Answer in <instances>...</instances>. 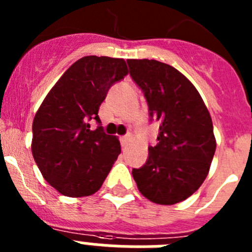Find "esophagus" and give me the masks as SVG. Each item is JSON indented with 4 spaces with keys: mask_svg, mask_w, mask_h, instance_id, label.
I'll return each instance as SVG.
<instances>
[{
    "mask_svg": "<svg viewBox=\"0 0 252 252\" xmlns=\"http://www.w3.org/2000/svg\"><path fill=\"white\" fill-rule=\"evenodd\" d=\"M128 141H130V136H128V135H126V136H121V137H120V142H121L122 148H125V146H127Z\"/></svg>",
    "mask_w": 252,
    "mask_h": 252,
    "instance_id": "34e87169",
    "label": "esophagus"
}]
</instances>
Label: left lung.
Listing matches in <instances>:
<instances>
[{
    "mask_svg": "<svg viewBox=\"0 0 252 252\" xmlns=\"http://www.w3.org/2000/svg\"><path fill=\"white\" fill-rule=\"evenodd\" d=\"M132 81L141 88L150 121L159 124L158 144L132 169L140 193L158 204H175L193 194L208 175L216 151L211 115L187 77L158 60L128 59Z\"/></svg>",
    "mask_w": 252,
    "mask_h": 252,
    "instance_id": "1",
    "label": "left lung"
}]
</instances>
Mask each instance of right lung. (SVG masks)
<instances>
[{
    "mask_svg": "<svg viewBox=\"0 0 252 252\" xmlns=\"http://www.w3.org/2000/svg\"><path fill=\"white\" fill-rule=\"evenodd\" d=\"M128 73L124 59L83 57L50 90L32 122L31 150L44 179L68 197L101 188L121 153L119 139L104 133L98 110L111 87ZM95 119L99 126L90 128Z\"/></svg>",
    "mask_w": 252,
    "mask_h": 252,
    "instance_id": "add662e5",
    "label": "right lung"
}]
</instances>
